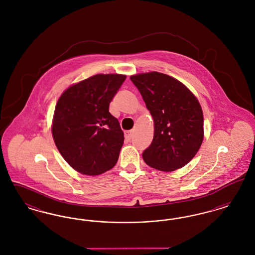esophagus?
<instances>
[{
  "label": "esophagus",
  "mask_w": 255,
  "mask_h": 255,
  "mask_svg": "<svg viewBox=\"0 0 255 255\" xmlns=\"http://www.w3.org/2000/svg\"><path fill=\"white\" fill-rule=\"evenodd\" d=\"M133 130H130V131H126L125 132V137L127 138V139H131L132 137H133Z\"/></svg>",
  "instance_id": "obj_1"
}]
</instances>
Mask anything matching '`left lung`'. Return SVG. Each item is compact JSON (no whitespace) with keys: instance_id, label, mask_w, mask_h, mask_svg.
Instances as JSON below:
<instances>
[{"instance_id":"obj_1","label":"left lung","mask_w":255,"mask_h":255,"mask_svg":"<svg viewBox=\"0 0 255 255\" xmlns=\"http://www.w3.org/2000/svg\"><path fill=\"white\" fill-rule=\"evenodd\" d=\"M154 120V137L143 151L146 163L160 171L187 164L204 139V116L194 95L182 82L164 73L130 77Z\"/></svg>"}]
</instances>
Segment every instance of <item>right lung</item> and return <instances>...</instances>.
Masks as SVG:
<instances>
[{
  "instance_id": "obj_1",
  "label": "right lung",
  "mask_w": 255,
  "mask_h": 255,
  "mask_svg": "<svg viewBox=\"0 0 255 255\" xmlns=\"http://www.w3.org/2000/svg\"><path fill=\"white\" fill-rule=\"evenodd\" d=\"M122 74H97L67 89L54 111L52 136L62 157L81 174L100 175L120 157L124 134L109 105L125 81Z\"/></svg>"
}]
</instances>
